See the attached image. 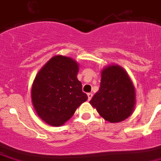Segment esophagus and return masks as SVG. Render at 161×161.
Instances as JSON below:
<instances>
[{
    "label": "esophagus",
    "instance_id": "1",
    "mask_svg": "<svg viewBox=\"0 0 161 161\" xmlns=\"http://www.w3.org/2000/svg\"><path fill=\"white\" fill-rule=\"evenodd\" d=\"M87 96H88V100L89 101H90V100H91V98L93 97V93H87Z\"/></svg>",
    "mask_w": 161,
    "mask_h": 161
}]
</instances>
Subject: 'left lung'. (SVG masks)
<instances>
[{"label":"left lung","instance_id":"left-lung-1","mask_svg":"<svg viewBox=\"0 0 161 161\" xmlns=\"http://www.w3.org/2000/svg\"><path fill=\"white\" fill-rule=\"evenodd\" d=\"M90 103L110 123L121 122L131 115L136 105V92L127 71L118 64L103 68L101 87Z\"/></svg>","mask_w":161,"mask_h":161}]
</instances>
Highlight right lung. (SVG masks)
<instances>
[{
    "label": "right lung",
    "mask_w": 161,
    "mask_h": 161,
    "mask_svg": "<svg viewBox=\"0 0 161 161\" xmlns=\"http://www.w3.org/2000/svg\"><path fill=\"white\" fill-rule=\"evenodd\" d=\"M79 64L71 57L54 56L36 75L31 101L36 113L53 127L64 125L88 97L78 80Z\"/></svg>",
    "instance_id": "right-lung-1"
}]
</instances>
